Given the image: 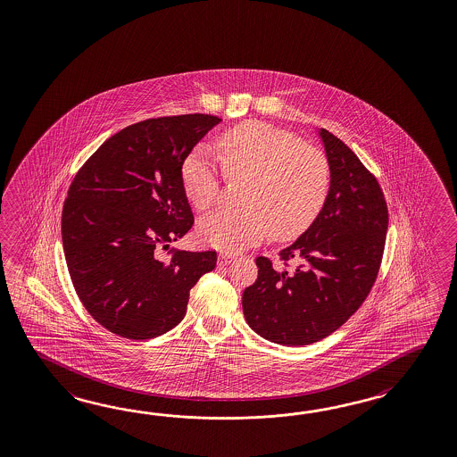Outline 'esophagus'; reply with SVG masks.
Instances as JSON below:
<instances>
[{"instance_id":"esophagus-1","label":"esophagus","mask_w":457,"mask_h":457,"mask_svg":"<svg viewBox=\"0 0 457 457\" xmlns=\"http://www.w3.org/2000/svg\"><path fill=\"white\" fill-rule=\"evenodd\" d=\"M232 260H234V255H230V253H220V255H219V265H228V263H232Z\"/></svg>"}]
</instances>
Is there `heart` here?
I'll return each mask as SVG.
<instances>
[{
	"label": "heart",
	"mask_w": 457,
	"mask_h": 457,
	"mask_svg": "<svg viewBox=\"0 0 457 457\" xmlns=\"http://www.w3.org/2000/svg\"><path fill=\"white\" fill-rule=\"evenodd\" d=\"M227 178L246 179L238 211H219L202 219L199 237L211 246L237 252L266 234L291 240L303 234L322 211L330 189V164L324 151L304 145L296 135L245 121L219 138ZM184 194L205 212L220 192V174L204 146L182 161Z\"/></svg>",
	"instance_id": "b5f03b06"
}]
</instances>
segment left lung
Segmentation results:
<instances>
[{"instance_id": "obj_1", "label": "left lung", "mask_w": 457, "mask_h": 457, "mask_svg": "<svg viewBox=\"0 0 457 457\" xmlns=\"http://www.w3.org/2000/svg\"><path fill=\"white\" fill-rule=\"evenodd\" d=\"M319 137L330 164V189L308 230L279 252L281 266L256 258L258 278L245 287L248 326L281 345L324 339L361 308L377 279L388 228L382 187L344 141ZM295 259L297 267L287 262Z\"/></svg>"}]
</instances>
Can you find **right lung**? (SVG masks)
<instances>
[{
	"label": "right lung",
	"instance_id": "1",
	"mask_svg": "<svg viewBox=\"0 0 457 457\" xmlns=\"http://www.w3.org/2000/svg\"><path fill=\"white\" fill-rule=\"evenodd\" d=\"M220 118H149L123 128L75 174L62 209V245L75 293L105 329L146 340L181 322L191 287L217 253L158 252L194 223L182 161Z\"/></svg>",
	"mask_w": 457,
	"mask_h": 457
}]
</instances>
